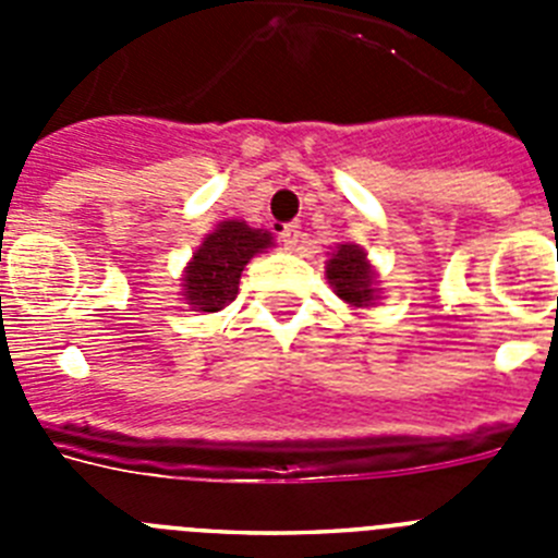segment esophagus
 <instances>
[{"instance_id":"esophagus-1","label":"esophagus","mask_w":558,"mask_h":558,"mask_svg":"<svg viewBox=\"0 0 558 558\" xmlns=\"http://www.w3.org/2000/svg\"><path fill=\"white\" fill-rule=\"evenodd\" d=\"M279 236H282L284 248H295V243H299V236H302V226H299V223H284L282 231H279Z\"/></svg>"}]
</instances>
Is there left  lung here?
Returning a JSON list of instances; mask_svg holds the SVG:
<instances>
[{"mask_svg":"<svg viewBox=\"0 0 558 558\" xmlns=\"http://www.w3.org/2000/svg\"><path fill=\"white\" fill-rule=\"evenodd\" d=\"M327 279L335 293L343 302L354 304V307H368L374 302L372 265H368L366 254L357 245H338V251H335L327 265Z\"/></svg>","mask_w":558,"mask_h":558,"instance_id":"left-lung-1","label":"left lung"}]
</instances>
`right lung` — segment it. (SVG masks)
<instances>
[{
	"mask_svg": "<svg viewBox=\"0 0 558 558\" xmlns=\"http://www.w3.org/2000/svg\"><path fill=\"white\" fill-rule=\"evenodd\" d=\"M270 245L268 231L226 220L204 240L184 276L186 302L204 313H218L236 299L240 274L254 254Z\"/></svg>",
	"mask_w": 558,
	"mask_h": 558,
	"instance_id": "obj_1",
	"label": "right lung"
}]
</instances>
